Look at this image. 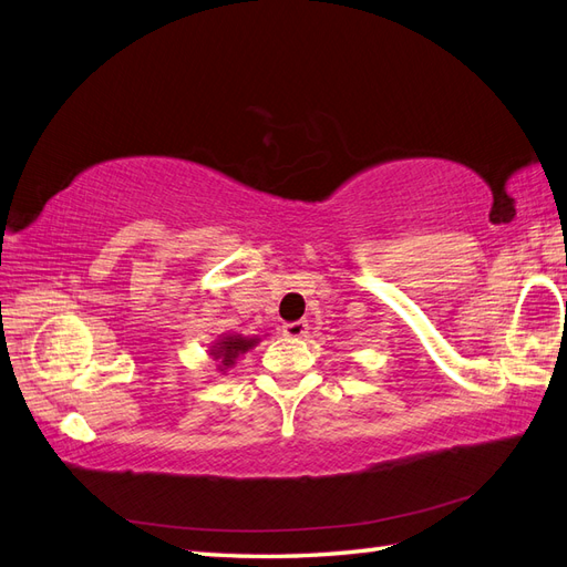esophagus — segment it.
Here are the masks:
<instances>
[{"mask_svg": "<svg viewBox=\"0 0 567 567\" xmlns=\"http://www.w3.org/2000/svg\"><path fill=\"white\" fill-rule=\"evenodd\" d=\"M307 331H310L307 321H290L284 326V336H288V338H305Z\"/></svg>", "mask_w": 567, "mask_h": 567, "instance_id": "obj_1", "label": "esophagus"}]
</instances>
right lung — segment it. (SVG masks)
<instances>
[{
    "label": "right lung",
    "mask_w": 567,
    "mask_h": 567,
    "mask_svg": "<svg viewBox=\"0 0 567 567\" xmlns=\"http://www.w3.org/2000/svg\"><path fill=\"white\" fill-rule=\"evenodd\" d=\"M260 338L257 336H241V333H219L217 340L208 348V357L217 362V371L227 373L236 364V359L252 350Z\"/></svg>",
    "instance_id": "add662e5"
}]
</instances>
